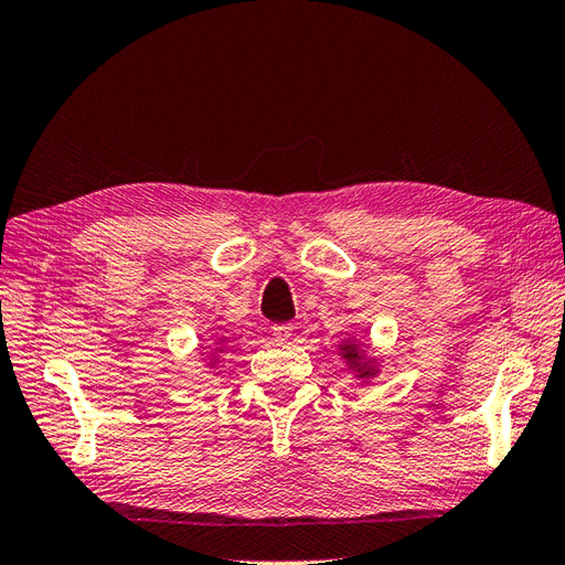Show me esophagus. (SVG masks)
I'll list each match as a JSON object with an SVG mask.
<instances>
[{
  "instance_id": "esophagus-1",
  "label": "esophagus",
  "mask_w": 565,
  "mask_h": 565,
  "mask_svg": "<svg viewBox=\"0 0 565 565\" xmlns=\"http://www.w3.org/2000/svg\"><path fill=\"white\" fill-rule=\"evenodd\" d=\"M292 324L289 322H280V324H273V337H276V341H287L289 334H292Z\"/></svg>"
}]
</instances>
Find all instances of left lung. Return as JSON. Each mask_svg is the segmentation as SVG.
<instances>
[{"label":"left lung","mask_w":565,"mask_h":565,"mask_svg":"<svg viewBox=\"0 0 565 565\" xmlns=\"http://www.w3.org/2000/svg\"><path fill=\"white\" fill-rule=\"evenodd\" d=\"M337 353L341 355V361L347 363L358 384H370L372 380H377L380 358L370 355V347L363 344V341H358L355 337L341 339L337 344Z\"/></svg>","instance_id":"left-lung-1"}]
</instances>
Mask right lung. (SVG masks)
I'll use <instances>...</instances> for the list:
<instances>
[{"label": "right lung", "instance_id": "obj_1", "mask_svg": "<svg viewBox=\"0 0 565 565\" xmlns=\"http://www.w3.org/2000/svg\"><path fill=\"white\" fill-rule=\"evenodd\" d=\"M228 339H231V337H218V339H216V344H214L212 353L207 355V365H210V367H214V365L218 363V355L226 351V344H228Z\"/></svg>", "mask_w": 565, "mask_h": 565}]
</instances>
